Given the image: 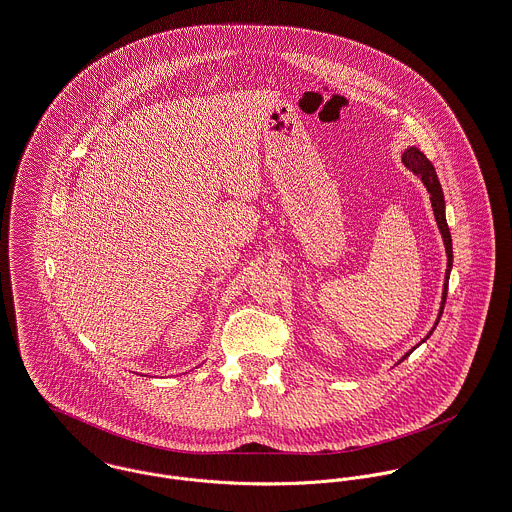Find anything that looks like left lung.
Returning <instances> with one entry per match:
<instances>
[{"instance_id":"8db88e82","label":"left lung","mask_w":512,"mask_h":512,"mask_svg":"<svg viewBox=\"0 0 512 512\" xmlns=\"http://www.w3.org/2000/svg\"><path fill=\"white\" fill-rule=\"evenodd\" d=\"M403 163L409 171H413L417 177L423 179L427 191L431 193V204H433L434 218H436V224H438V230L442 234L444 239V247H446V255H448V265H446V280H444V290H442V306H440V314L436 323L440 321V315L444 310V304H446V292H448V278H450V269H452V237H450V230H448V224H446V216H444V195H442V187H440V181H438V175L434 171V165L427 159V156L423 152H419L417 148H409L405 154H403ZM434 331V329H433ZM431 331V333H433ZM429 333V335H431ZM427 335V337H429ZM425 341V339H423ZM411 353V351H409ZM409 353L405 356H409ZM403 356V358H405Z\"/></svg>"}]
</instances>
